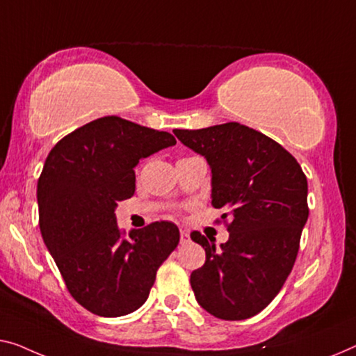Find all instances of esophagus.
<instances>
[{"label":"esophagus","instance_id":"34e87169","mask_svg":"<svg viewBox=\"0 0 356 356\" xmlns=\"http://www.w3.org/2000/svg\"><path fill=\"white\" fill-rule=\"evenodd\" d=\"M190 243V235L187 230H180V245H187Z\"/></svg>","mask_w":356,"mask_h":356}]
</instances>
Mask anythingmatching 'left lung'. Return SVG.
<instances>
[{"instance_id": "left-lung-1", "label": "left lung", "mask_w": 356, "mask_h": 356, "mask_svg": "<svg viewBox=\"0 0 356 356\" xmlns=\"http://www.w3.org/2000/svg\"><path fill=\"white\" fill-rule=\"evenodd\" d=\"M172 132L206 158L212 206L230 217L229 241L219 249L200 232L190 235L206 251L203 267L190 275L195 297L216 318L246 320L275 299L294 267L309 219L307 177L278 142L245 124Z\"/></svg>"}]
</instances>
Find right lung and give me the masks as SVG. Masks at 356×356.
<instances>
[{
  "mask_svg": "<svg viewBox=\"0 0 356 356\" xmlns=\"http://www.w3.org/2000/svg\"><path fill=\"white\" fill-rule=\"evenodd\" d=\"M172 134L104 116L57 142L38 179L40 230L68 293L99 316H123L144 305L156 270L179 245L172 222L124 235L115 209L136 190L134 168Z\"/></svg>",
  "mask_w": 356,
  "mask_h": 356,
  "instance_id": "right-lung-1",
  "label": "right lung"
}]
</instances>
